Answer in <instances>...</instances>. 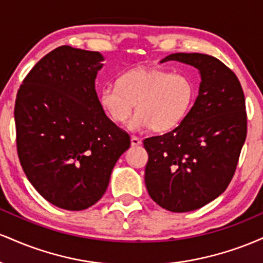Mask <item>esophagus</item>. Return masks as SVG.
<instances>
[{
	"mask_svg": "<svg viewBox=\"0 0 263 263\" xmlns=\"http://www.w3.org/2000/svg\"><path fill=\"white\" fill-rule=\"evenodd\" d=\"M142 143V140L141 138H138V137H136V136H132L131 137V144L134 147H136V146H140V144Z\"/></svg>",
	"mask_w": 263,
	"mask_h": 263,
	"instance_id": "esophagus-1",
	"label": "esophagus"
}]
</instances>
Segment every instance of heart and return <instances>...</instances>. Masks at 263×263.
I'll list each match as a JSON object with an SVG mask.
<instances>
[{
  "label": "heart",
  "instance_id": "b5f03b06",
  "mask_svg": "<svg viewBox=\"0 0 263 263\" xmlns=\"http://www.w3.org/2000/svg\"><path fill=\"white\" fill-rule=\"evenodd\" d=\"M194 84L183 74L153 68L132 69L117 79V85L99 90V102L116 123L129 122L132 131L152 128L167 132L178 127L194 101Z\"/></svg>",
  "mask_w": 263,
  "mask_h": 263
}]
</instances>
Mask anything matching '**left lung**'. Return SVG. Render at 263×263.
Segmentation results:
<instances>
[{"instance_id":"8db88e82","label":"left lung","mask_w":263,"mask_h":263,"mask_svg":"<svg viewBox=\"0 0 263 263\" xmlns=\"http://www.w3.org/2000/svg\"><path fill=\"white\" fill-rule=\"evenodd\" d=\"M168 60L195 66L201 83L184 121L143 141L144 182L159 206L185 213L210 203L230 184L246 140L245 95L234 71L214 57L176 53L161 63Z\"/></svg>"}]
</instances>
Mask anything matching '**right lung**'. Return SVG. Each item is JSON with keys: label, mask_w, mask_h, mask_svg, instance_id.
Masks as SVG:
<instances>
[{"label": "right lung", "mask_w": 263, "mask_h": 263, "mask_svg": "<svg viewBox=\"0 0 263 263\" xmlns=\"http://www.w3.org/2000/svg\"><path fill=\"white\" fill-rule=\"evenodd\" d=\"M102 60L99 52L62 45L33 66L17 92L21 165L39 194L65 210L100 200L131 144L99 102L95 79Z\"/></svg>", "instance_id": "1"}]
</instances>
